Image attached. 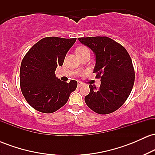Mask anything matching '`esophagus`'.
Segmentation results:
<instances>
[{
	"label": "esophagus",
	"instance_id": "1",
	"mask_svg": "<svg viewBox=\"0 0 155 155\" xmlns=\"http://www.w3.org/2000/svg\"><path fill=\"white\" fill-rule=\"evenodd\" d=\"M83 85V84L81 83V82H78V87H81Z\"/></svg>",
	"mask_w": 155,
	"mask_h": 155
}]
</instances>
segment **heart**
Listing matches in <instances>:
<instances>
[{"mask_svg":"<svg viewBox=\"0 0 155 155\" xmlns=\"http://www.w3.org/2000/svg\"><path fill=\"white\" fill-rule=\"evenodd\" d=\"M87 49V48L84 47H78L77 49H76V51L78 50H83V49Z\"/></svg>","mask_w":155,"mask_h":155,"instance_id":"obj_1","label":"heart"}]
</instances>
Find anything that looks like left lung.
I'll return each instance as SVG.
<instances>
[{
  "instance_id": "1",
  "label": "left lung",
  "mask_w": 155,
  "mask_h": 155,
  "mask_svg": "<svg viewBox=\"0 0 155 155\" xmlns=\"http://www.w3.org/2000/svg\"><path fill=\"white\" fill-rule=\"evenodd\" d=\"M79 41L95 53L94 73L101 81L99 88L90 84L85 103L100 114L117 111L129 97L134 84L135 71L130 56L123 46L108 37H86L79 38Z\"/></svg>"
}]
</instances>
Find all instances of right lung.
Masks as SVG:
<instances>
[{
	"mask_svg": "<svg viewBox=\"0 0 155 155\" xmlns=\"http://www.w3.org/2000/svg\"><path fill=\"white\" fill-rule=\"evenodd\" d=\"M76 38L46 37L35 44L26 53L19 71L20 88L31 106L42 113L56 111L67 103L76 89L77 81H63L55 76L62 66L68 51Z\"/></svg>",
	"mask_w": 155,
	"mask_h": 155,
	"instance_id": "1",
	"label": "right lung"
}]
</instances>
